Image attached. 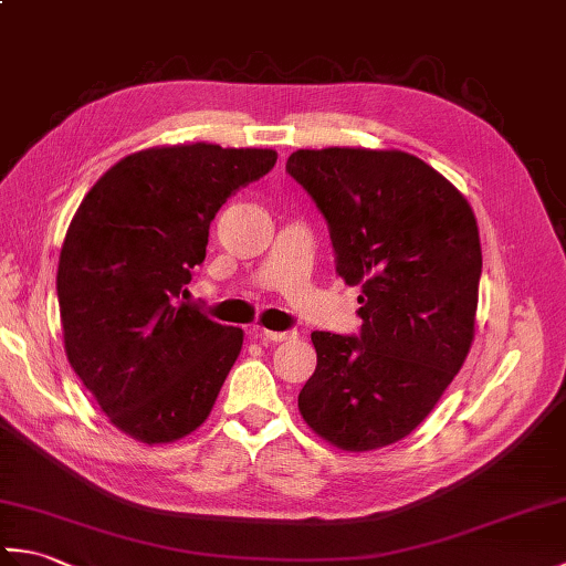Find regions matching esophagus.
Segmentation results:
<instances>
[{
    "label": "esophagus",
    "mask_w": 566,
    "mask_h": 566,
    "mask_svg": "<svg viewBox=\"0 0 566 566\" xmlns=\"http://www.w3.org/2000/svg\"><path fill=\"white\" fill-rule=\"evenodd\" d=\"M252 335H255V338H260V340H268V343H282V340H290V338H294V331H268V328H262V326H255L252 328Z\"/></svg>",
    "instance_id": "obj_1"
}]
</instances>
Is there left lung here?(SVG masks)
<instances>
[{
	"label": "left lung",
	"mask_w": 566,
	"mask_h": 566,
	"mask_svg": "<svg viewBox=\"0 0 566 566\" xmlns=\"http://www.w3.org/2000/svg\"><path fill=\"white\" fill-rule=\"evenodd\" d=\"M290 172L328 223L335 272L359 284L357 335L314 331L298 411L335 448L406 438L450 387L474 338L479 228L448 179L401 150H296Z\"/></svg>",
	"instance_id": "obj_1"
}]
</instances>
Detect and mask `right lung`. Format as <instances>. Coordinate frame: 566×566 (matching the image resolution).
<instances>
[{
    "label": "right lung",
    "instance_id": "obj_1",
    "mask_svg": "<svg viewBox=\"0 0 566 566\" xmlns=\"http://www.w3.org/2000/svg\"><path fill=\"white\" fill-rule=\"evenodd\" d=\"M276 163L274 150L211 143L116 163L72 219L57 264L65 353L102 411L140 442L197 430L243 345L182 302L213 216Z\"/></svg>",
    "mask_w": 566,
    "mask_h": 566
}]
</instances>
